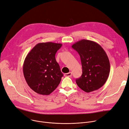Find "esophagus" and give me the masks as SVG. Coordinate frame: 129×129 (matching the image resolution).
<instances>
[{
  "label": "esophagus",
  "mask_w": 129,
  "mask_h": 129,
  "mask_svg": "<svg viewBox=\"0 0 129 129\" xmlns=\"http://www.w3.org/2000/svg\"><path fill=\"white\" fill-rule=\"evenodd\" d=\"M72 73L71 72H69V73L64 74V76H65V77H71V76H72Z\"/></svg>",
  "instance_id": "obj_1"
}]
</instances>
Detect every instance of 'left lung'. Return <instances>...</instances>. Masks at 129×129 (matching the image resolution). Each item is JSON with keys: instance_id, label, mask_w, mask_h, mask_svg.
Segmentation results:
<instances>
[{"instance_id": "1", "label": "left lung", "mask_w": 129, "mask_h": 129, "mask_svg": "<svg viewBox=\"0 0 129 129\" xmlns=\"http://www.w3.org/2000/svg\"><path fill=\"white\" fill-rule=\"evenodd\" d=\"M72 47L79 53L82 74L76 80L78 86L89 93L101 88L106 82L110 72V63L104 50L96 42L82 39Z\"/></svg>"}]
</instances>
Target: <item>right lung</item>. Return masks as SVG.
I'll return each mask as SVG.
<instances>
[{
    "label": "right lung",
    "mask_w": 129,
    "mask_h": 129,
    "mask_svg": "<svg viewBox=\"0 0 129 129\" xmlns=\"http://www.w3.org/2000/svg\"><path fill=\"white\" fill-rule=\"evenodd\" d=\"M61 44L39 43L25 57L23 71L28 86L41 95H49L58 85L63 76L55 59Z\"/></svg>",
    "instance_id": "right-lung-1"
}]
</instances>
